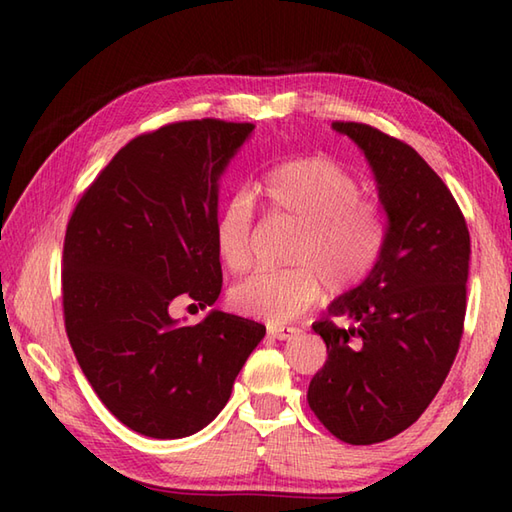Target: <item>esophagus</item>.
<instances>
[{
	"label": "esophagus",
	"instance_id": "esophagus-1",
	"mask_svg": "<svg viewBox=\"0 0 512 512\" xmlns=\"http://www.w3.org/2000/svg\"><path fill=\"white\" fill-rule=\"evenodd\" d=\"M299 330L297 328H277V325H270L268 328V336H273L277 341H290L292 336H297Z\"/></svg>",
	"mask_w": 512,
	"mask_h": 512
}]
</instances>
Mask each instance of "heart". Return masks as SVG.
Listing matches in <instances>:
<instances>
[{"instance_id":"b5f03b06","label":"heart","mask_w":512,"mask_h":512,"mask_svg":"<svg viewBox=\"0 0 512 512\" xmlns=\"http://www.w3.org/2000/svg\"><path fill=\"white\" fill-rule=\"evenodd\" d=\"M259 193L273 215L299 226L286 270H259L231 290L237 312L284 325L323 297L345 295L374 273L387 242V215L361 182L330 158L290 160L270 169ZM222 266L244 273L253 262V206L242 193L224 202L213 222Z\"/></svg>"}]
</instances>
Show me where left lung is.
Masks as SVG:
<instances>
[{
	"instance_id": "left-lung-1",
	"label": "left lung",
	"mask_w": 512,
	"mask_h": 512,
	"mask_svg": "<svg viewBox=\"0 0 512 512\" xmlns=\"http://www.w3.org/2000/svg\"><path fill=\"white\" fill-rule=\"evenodd\" d=\"M363 149L387 213V242L365 284L312 330L328 361L308 405L332 436L376 444L416 422L447 378L466 314L471 237L447 184L416 149L365 123L334 121ZM353 321L350 329L331 317Z\"/></svg>"
}]
</instances>
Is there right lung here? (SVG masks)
<instances>
[{"label":"right lung","instance_id":"obj_1","mask_svg":"<svg viewBox=\"0 0 512 512\" xmlns=\"http://www.w3.org/2000/svg\"><path fill=\"white\" fill-rule=\"evenodd\" d=\"M220 118L140 134L83 191L65 228L63 319L96 396L125 427L171 440L231 398L266 328L220 310L180 325L178 301L213 306L217 180L253 132Z\"/></svg>","mask_w":512,"mask_h":512}]
</instances>
